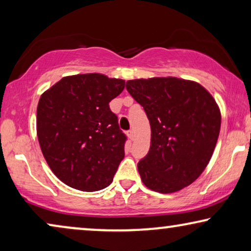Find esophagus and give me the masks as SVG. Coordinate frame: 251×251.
<instances>
[{
	"label": "esophagus",
	"mask_w": 251,
	"mask_h": 251,
	"mask_svg": "<svg viewBox=\"0 0 251 251\" xmlns=\"http://www.w3.org/2000/svg\"><path fill=\"white\" fill-rule=\"evenodd\" d=\"M128 137L131 140H133L135 139V137H136V133H135V131H133V130H130V131H128Z\"/></svg>",
	"instance_id": "34e87169"
}]
</instances>
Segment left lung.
<instances>
[{
  "label": "left lung",
  "instance_id": "left-lung-1",
  "mask_svg": "<svg viewBox=\"0 0 251 251\" xmlns=\"http://www.w3.org/2000/svg\"><path fill=\"white\" fill-rule=\"evenodd\" d=\"M126 90L144 107L151 147L138 162L144 185L159 193L188 186L210 161L221 130V111L200 83L174 76L126 81Z\"/></svg>",
  "mask_w": 251,
  "mask_h": 251
}]
</instances>
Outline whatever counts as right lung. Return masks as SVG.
Instances as JSON below:
<instances>
[{
  "instance_id": "obj_1",
  "label": "right lung",
  "mask_w": 251,
  "mask_h": 251,
  "mask_svg": "<svg viewBox=\"0 0 251 251\" xmlns=\"http://www.w3.org/2000/svg\"><path fill=\"white\" fill-rule=\"evenodd\" d=\"M126 82L100 73L65 76L41 95L36 131L48 166L64 184L94 192L107 187L125 157L126 135L109 101Z\"/></svg>"
}]
</instances>
